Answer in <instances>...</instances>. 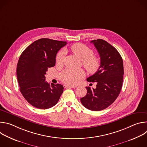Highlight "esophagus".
Here are the masks:
<instances>
[{"mask_svg": "<svg viewBox=\"0 0 147 147\" xmlns=\"http://www.w3.org/2000/svg\"><path fill=\"white\" fill-rule=\"evenodd\" d=\"M64 87L65 88H76V87H74V86H68V85H65Z\"/></svg>", "mask_w": 147, "mask_h": 147, "instance_id": "34e87169", "label": "esophagus"}]
</instances>
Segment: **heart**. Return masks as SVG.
<instances>
[{"instance_id":"heart-1","label":"heart","mask_w":147,"mask_h":147,"mask_svg":"<svg viewBox=\"0 0 147 147\" xmlns=\"http://www.w3.org/2000/svg\"><path fill=\"white\" fill-rule=\"evenodd\" d=\"M73 53L80 60H82V65L88 73L93 74L96 73L100 66V58L94 55L92 49L87 45L81 43H77L70 47ZM65 51L61 50L58 52L56 60L57 64H62L65 57ZM84 76L82 70H74L66 69L63 71L60 77L61 81L70 85H75Z\"/></svg>"}]
</instances>
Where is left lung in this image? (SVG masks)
I'll return each instance as SVG.
<instances>
[{
  "instance_id": "8db88e82",
  "label": "left lung",
  "mask_w": 147,
  "mask_h": 147,
  "mask_svg": "<svg viewBox=\"0 0 147 147\" xmlns=\"http://www.w3.org/2000/svg\"><path fill=\"white\" fill-rule=\"evenodd\" d=\"M100 59L99 70L87 78L88 82H96V88L86 87L87 95L81 98L86 108L99 111L106 109L119 96L123 85L124 74L123 59L115 48L101 39L92 40Z\"/></svg>"
}]
</instances>
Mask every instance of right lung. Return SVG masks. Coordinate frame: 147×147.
Here are the masks:
<instances>
[{"label": "right lung", "instance_id": "obj_1", "mask_svg": "<svg viewBox=\"0 0 147 147\" xmlns=\"http://www.w3.org/2000/svg\"><path fill=\"white\" fill-rule=\"evenodd\" d=\"M65 41L41 38L30 45L20 55L17 66L20 90L32 106L47 109L55 106L63 92V86L50 85L45 81L48 69L53 67L60 49Z\"/></svg>", "mask_w": 147, "mask_h": 147}]
</instances>
